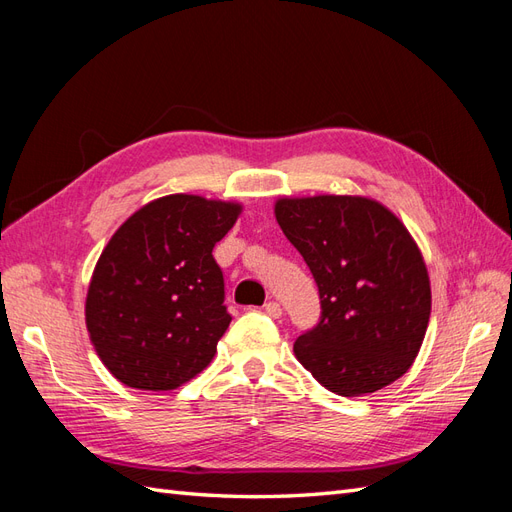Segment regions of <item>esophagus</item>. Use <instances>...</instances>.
Here are the masks:
<instances>
[{"instance_id":"esophagus-1","label":"esophagus","mask_w":512,"mask_h":512,"mask_svg":"<svg viewBox=\"0 0 512 512\" xmlns=\"http://www.w3.org/2000/svg\"><path fill=\"white\" fill-rule=\"evenodd\" d=\"M265 314H267L269 318H280V316H282V307H280V303H277V301H269V303H265Z\"/></svg>"}]
</instances>
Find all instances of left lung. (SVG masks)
<instances>
[{"label": "left lung", "instance_id": "obj_1", "mask_svg": "<svg viewBox=\"0 0 512 512\" xmlns=\"http://www.w3.org/2000/svg\"><path fill=\"white\" fill-rule=\"evenodd\" d=\"M275 218L320 294L318 322L294 342L299 363L342 397L404 376L431 312L425 262L406 226L361 196L282 198Z\"/></svg>", "mask_w": 512, "mask_h": 512}]
</instances>
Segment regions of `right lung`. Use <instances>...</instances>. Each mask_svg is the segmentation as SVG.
<instances>
[{
	"label": "right lung",
	"mask_w": 512,
	"mask_h": 512,
	"mask_svg": "<svg viewBox=\"0 0 512 512\" xmlns=\"http://www.w3.org/2000/svg\"><path fill=\"white\" fill-rule=\"evenodd\" d=\"M241 207L173 194L138 209L108 241L85 318L111 374L141 391H170L203 371L232 316L213 247Z\"/></svg>",
	"instance_id": "right-lung-1"
}]
</instances>
